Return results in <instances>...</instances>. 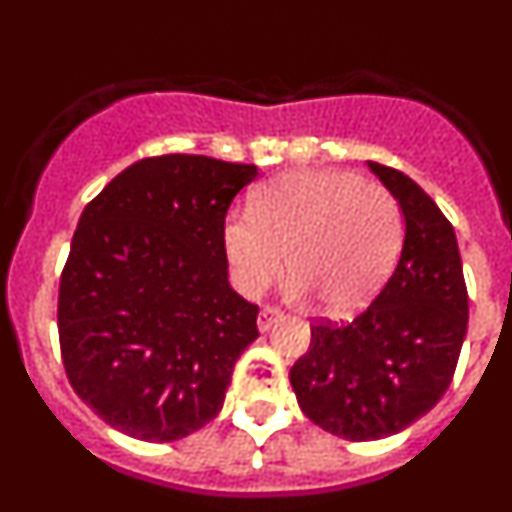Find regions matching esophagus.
Here are the masks:
<instances>
[{"label": "esophagus", "mask_w": 512, "mask_h": 512, "mask_svg": "<svg viewBox=\"0 0 512 512\" xmlns=\"http://www.w3.org/2000/svg\"><path fill=\"white\" fill-rule=\"evenodd\" d=\"M279 318H282V310H279V307H269V305L261 307V312H259V330H261V333H266V330L277 323Z\"/></svg>", "instance_id": "1"}]
</instances>
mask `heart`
I'll return each mask as SVG.
<instances>
[{"label": "heart", "instance_id": "obj_1", "mask_svg": "<svg viewBox=\"0 0 512 512\" xmlns=\"http://www.w3.org/2000/svg\"><path fill=\"white\" fill-rule=\"evenodd\" d=\"M251 210L223 223L225 259L243 295L269 287L287 253L289 292H312L323 310L346 315L374 300L400 259V205L354 171H287L253 194Z\"/></svg>", "mask_w": 512, "mask_h": 512}]
</instances>
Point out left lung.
<instances>
[{"mask_svg":"<svg viewBox=\"0 0 512 512\" xmlns=\"http://www.w3.org/2000/svg\"><path fill=\"white\" fill-rule=\"evenodd\" d=\"M366 164L405 217L397 269L359 318L312 325L307 354L289 369L302 413L346 441L395 436L436 408L454 377L469 320L451 223L410 176Z\"/></svg>","mask_w":512,"mask_h":512,"instance_id":"obj_1","label":"left lung"}]
</instances>
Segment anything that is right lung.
<instances>
[{
  "label": "right lung",
  "instance_id": "obj_1",
  "mask_svg": "<svg viewBox=\"0 0 512 512\" xmlns=\"http://www.w3.org/2000/svg\"><path fill=\"white\" fill-rule=\"evenodd\" d=\"M256 176L210 156L143 158L81 212L58 289L61 356L76 395L125 436L200 431L259 338L223 248L230 202Z\"/></svg>",
  "mask_w": 512,
  "mask_h": 512
}]
</instances>
